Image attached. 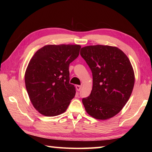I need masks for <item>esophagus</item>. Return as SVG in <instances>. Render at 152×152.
<instances>
[{"instance_id": "34e87169", "label": "esophagus", "mask_w": 152, "mask_h": 152, "mask_svg": "<svg viewBox=\"0 0 152 152\" xmlns=\"http://www.w3.org/2000/svg\"><path fill=\"white\" fill-rule=\"evenodd\" d=\"M76 90H77V91H80V89H81V88H82V86H78V85H77V86H76Z\"/></svg>"}]
</instances>
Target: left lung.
<instances>
[{"label":"left lung","mask_w":152,"mask_h":152,"mask_svg":"<svg viewBox=\"0 0 152 152\" xmlns=\"http://www.w3.org/2000/svg\"><path fill=\"white\" fill-rule=\"evenodd\" d=\"M80 56L93 75L91 94L82 99L86 112L98 119L114 117L133 91L134 74L129 59L119 48L102 45L83 47Z\"/></svg>","instance_id":"obj_1"}]
</instances>
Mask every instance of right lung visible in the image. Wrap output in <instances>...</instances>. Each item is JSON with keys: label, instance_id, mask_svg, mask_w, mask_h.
<instances>
[{"label": "right lung", "instance_id": "obj_1", "mask_svg": "<svg viewBox=\"0 0 152 152\" xmlns=\"http://www.w3.org/2000/svg\"><path fill=\"white\" fill-rule=\"evenodd\" d=\"M80 45H47L31 58L25 74L34 108L46 116L63 114L76 94L69 83V64L79 56Z\"/></svg>", "mask_w": 152, "mask_h": 152}]
</instances>
